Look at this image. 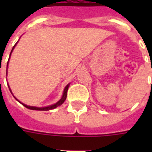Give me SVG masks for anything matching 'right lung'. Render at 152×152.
I'll return each instance as SVG.
<instances>
[{
	"label": "right lung",
	"instance_id": "add662e5",
	"mask_svg": "<svg viewBox=\"0 0 152 152\" xmlns=\"http://www.w3.org/2000/svg\"><path fill=\"white\" fill-rule=\"evenodd\" d=\"M16 43H17V42H16ZM16 43L15 44V46H13V48H12V51H11V53L12 52L13 49H14V47L15 46ZM10 56H11V53H10ZM7 67H8V66H7ZM69 84H68V85L65 87V88H64V93H63V95H62L61 99L59 101L57 102V103L53 104V105H51V106H46V107H35V106H27V105H25V104H23V103H22V105H23V106H24L26 108L30 109V110H45V111H46V110H53V109L56 108V107H57V106H61V104L63 103L64 101H65V99H66V97H67V91H68V89H69ZM9 90H10V88H9ZM10 91H11V90H10ZM11 92H12V91H11ZM16 100H17V99H16ZM18 101H19V100H18ZM19 102H20V101H19ZM20 103H21V102H20Z\"/></svg>",
	"mask_w": 152,
	"mask_h": 152
}]
</instances>
